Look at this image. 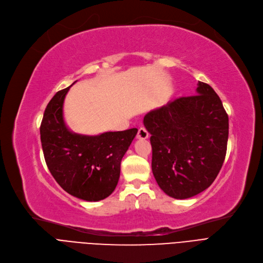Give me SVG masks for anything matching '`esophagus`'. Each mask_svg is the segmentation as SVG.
Instances as JSON below:
<instances>
[{
	"instance_id": "obj_1",
	"label": "esophagus",
	"mask_w": 263,
	"mask_h": 263,
	"mask_svg": "<svg viewBox=\"0 0 263 263\" xmlns=\"http://www.w3.org/2000/svg\"><path fill=\"white\" fill-rule=\"evenodd\" d=\"M137 138L138 139H146V138H148V132L144 127H140V128H139V130H138Z\"/></svg>"
}]
</instances>
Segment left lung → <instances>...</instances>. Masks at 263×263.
Returning <instances> with one entry per match:
<instances>
[{
	"label": "left lung",
	"mask_w": 263,
	"mask_h": 263,
	"mask_svg": "<svg viewBox=\"0 0 263 263\" xmlns=\"http://www.w3.org/2000/svg\"><path fill=\"white\" fill-rule=\"evenodd\" d=\"M143 123L160 189L177 199L206 190L223 165L228 140V116L215 91L198 82L195 96L147 112Z\"/></svg>",
	"instance_id": "8db88e82"
}]
</instances>
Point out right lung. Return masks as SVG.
Here are the masks:
<instances>
[{"mask_svg": "<svg viewBox=\"0 0 263 263\" xmlns=\"http://www.w3.org/2000/svg\"><path fill=\"white\" fill-rule=\"evenodd\" d=\"M71 86L58 91L45 108L40 126L43 155L51 174L66 192L87 202H98L116 189L121 160L138 129L98 136L70 132L63 107Z\"/></svg>", "mask_w": 263, "mask_h": 263, "instance_id": "obj_1", "label": "right lung"}]
</instances>
